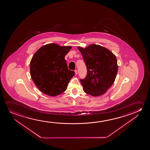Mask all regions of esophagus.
I'll return each mask as SVG.
<instances>
[{
    "mask_svg": "<svg viewBox=\"0 0 150 150\" xmlns=\"http://www.w3.org/2000/svg\"><path fill=\"white\" fill-rule=\"evenodd\" d=\"M75 75H77V74H78V71H77V70H75Z\"/></svg>",
    "mask_w": 150,
    "mask_h": 150,
    "instance_id": "1",
    "label": "esophagus"
}]
</instances>
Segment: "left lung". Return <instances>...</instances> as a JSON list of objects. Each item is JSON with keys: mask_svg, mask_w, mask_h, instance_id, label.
<instances>
[{"mask_svg": "<svg viewBox=\"0 0 150 150\" xmlns=\"http://www.w3.org/2000/svg\"><path fill=\"white\" fill-rule=\"evenodd\" d=\"M87 69V74L81 80L84 92L94 97L104 95L113 85L117 73L115 55L99 45L83 48L78 47Z\"/></svg>", "mask_w": 150, "mask_h": 150, "instance_id": "8db88e82", "label": "left lung"}]
</instances>
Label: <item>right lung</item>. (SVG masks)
<instances>
[{"instance_id":"obj_1","label":"right lung","mask_w":150,"mask_h":150,"mask_svg":"<svg viewBox=\"0 0 150 150\" xmlns=\"http://www.w3.org/2000/svg\"><path fill=\"white\" fill-rule=\"evenodd\" d=\"M71 47L47 44L35 53L30 62L31 78L36 86L46 95L54 97L67 90L75 73L68 69L65 56Z\"/></svg>"}]
</instances>
